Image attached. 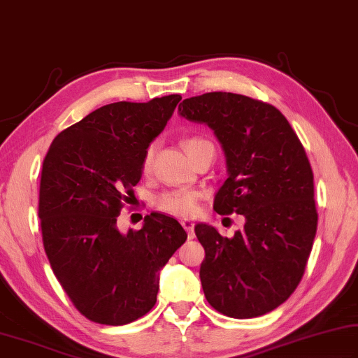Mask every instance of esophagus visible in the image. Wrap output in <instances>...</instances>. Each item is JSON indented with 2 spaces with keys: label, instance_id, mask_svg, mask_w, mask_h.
<instances>
[{
  "label": "esophagus",
  "instance_id": "esophagus-1",
  "mask_svg": "<svg viewBox=\"0 0 358 358\" xmlns=\"http://www.w3.org/2000/svg\"><path fill=\"white\" fill-rule=\"evenodd\" d=\"M182 227H184V229L187 231V233H189V237L190 239H193V237H195V233H193V227H195V224H193V222L192 220H189V218H184L182 222Z\"/></svg>",
  "mask_w": 358,
  "mask_h": 358
}]
</instances>
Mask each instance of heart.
I'll return each mask as SVG.
<instances>
[{
	"instance_id": "heart-1",
	"label": "heart",
	"mask_w": 358,
	"mask_h": 358,
	"mask_svg": "<svg viewBox=\"0 0 358 358\" xmlns=\"http://www.w3.org/2000/svg\"><path fill=\"white\" fill-rule=\"evenodd\" d=\"M199 141H204V140H201V138H187V140L184 141V148L187 149V152H189V150ZM154 152H155V146L154 144H150L143 157L144 171H149L150 165H152ZM199 198H201V193L196 190L176 189V190H169V192L162 193V195L157 196L155 204H157V208L163 212H166V214L189 217L196 210Z\"/></svg>"
}]
</instances>
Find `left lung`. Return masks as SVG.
<instances>
[{"label": "left lung", "mask_w": 358, "mask_h": 358, "mask_svg": "<svg viewBox=\"0 0 358 358\" xmlns=\"http://www.w3.org/2000/svg\"><path fill=\"white\" fill-rule=\"evenodd\" d=\"M179 115L214 130L227 155L228 179L214 199L220 215L239 214L234 236L198 223L204 247V296L222 315L250 319L289 299L303 277L317 229L308 157L273 105L233 92L185 99Z\"/></svg>", "instance_id": "left-lung-1"}]
</instances>
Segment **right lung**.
Wrapping results in <instances>:
<instances>
[{
	"mask_svg": "<svg viewBox=\"0 0 358 358\" xmlns=\"http://www.w3.org/2000/svg\"><path fill=\"white\" fill-rule=\"evenodd\" d=\"M179 94L100 106L55 138L43 159L39 218L53 273L81 315L124 325L157 302L159 272L187 241L173 217L152 212L140 231L116 222Z\"/></svg>",
	"mask_w": 358,
	"mask_h": 358,
	"instance_id": "right-lung-1",
	"label": "right lung"
}]
</instances>
